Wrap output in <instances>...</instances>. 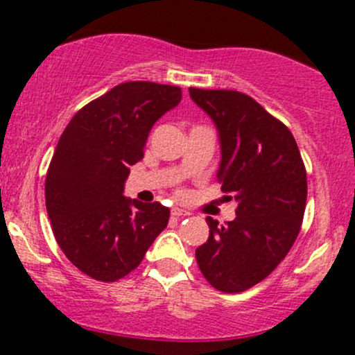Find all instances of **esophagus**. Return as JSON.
Wrapping results in <instances>:
<instances>
[{"label":"esophagus","mask_w":355,"mask_h":355,"mask_svg":"<svg viewBox=\"0 0 355 355\" xmlns=\"http://www.w3.org/2000/svg\"><path fill=\"white\" fill-rule=\"evenodd\" d=\"M187 215H190V211L183 210V209H178V207H175L172 209V217H187Z\"/></svg>","instance_id":"1"}]
</instances>
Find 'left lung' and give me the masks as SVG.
<instances>
[{
    "mask_svg": "<svg viewBox=\"0 0 355 355\" xmlns=\"http://www.w3.org/2000/svg\"><path fill=\"white\" fill-rule=\"evenodd\" d=\"M218 130V182L239 203L227 225L207 218L195 250L211 287L227 294L262 282L294 245L307 200V173L291 130L245 93L190 88ZM232 198V197H230Z\"/></svg>",
    "mask_w": 355,
    "mask_h": 355,
    "instance_id": "left-lung-1",
    "label": "left lung"
}]
</instances>
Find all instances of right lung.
Here are the masks:
<instances>
[{"instance_id":"add662e5","label":"right lung","mask_w":355,"mask_h":355,"mask_svg":"<svg viewBox=\"0 0 355 355\" xmlns=\"http://www.w3.org/2000/svg\"><path fill=\"white\" fill-rule=\"evenodd\" d=\"M180 100L178 87L126 81L85 105L60 137L44 183L46 211L63 254L92 279L115 282L135 270L168 223L166 207L123 190L155 121Z\"/></svg>"}]
</instances>
